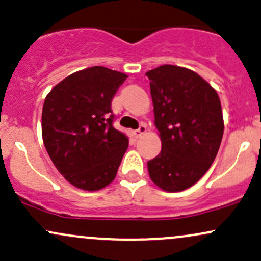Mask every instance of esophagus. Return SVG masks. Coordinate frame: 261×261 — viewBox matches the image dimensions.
<instances>
[{"label":"esophagus","mask_w":261,"mask_h":261,"mask_svg":"<svg viewBox=\"0 0 261 261\" xmlns=\"http://www.w3.org/2000/svg\"><path fill=\"white\" fill-rule=\"evenodd\" d=\"M145 132H147V128H145V125L144 124H141L139 125V128L137 130H134L133 132V136H134V138H141V137L143 136V134L145 133Z\"/></svg>","instance_id":"34e87169"}]
</instances>
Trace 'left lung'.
Segmentation results:
<instances>
[{
  "mask_svg": "<svg viewBox=\"0 0 261 261\" xmlns=\"http://www.w3.org/2000/svg\"><path fill=\"white\" fill-rule=\"evenodd\" d=\"M145 75L162 139L161 153L148 162V172L163 190L181 192L208 172L219 150L224 133L219 96L183 67L164 64Z\"/></svg>",
  "mask_w": 261,
  "mask_h": 261,
  "instance_id": "1",
  "label": "left lung"
}]
</instances>
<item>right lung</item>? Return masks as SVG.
<instances>
[{"label":"right lung","instance_id":"add662e5","mask_svg":"<svg viewBox=\"0 0 261 261\" xmlns=\"http://www.w3.org/2000/svg\"><path fill=\"white\" fill-rule=\"evenodd\" d=\"M127 77L91 67L64 78L44 99V147L58 172L80 189L99 190L116 178L128 137L113 127L111 106Z\"/></svg>","mask_w":261,"mask_h":261}]
</instances>
